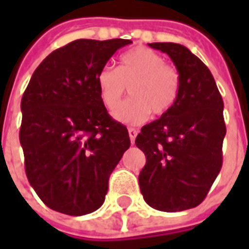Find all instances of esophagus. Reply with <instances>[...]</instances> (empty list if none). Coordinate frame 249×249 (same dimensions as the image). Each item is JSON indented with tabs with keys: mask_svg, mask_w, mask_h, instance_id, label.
<instances>
[{
	"mask_svg": "<svg viewBox=\"0 0 249 249\" xmlns=\"http://www.w3.org/2000/svg\"><path fill=\"white\" fill-rule=\"evenodd\" d=\"M128 133H129L130 142H132V144H133V142H135L136 136H137V133H139V130L135 129V128H129V129H128Z\"/></svg>",
	"mask_w": 249,
	"mask_h": 249,
	"instance_id": "obj_1",
	"label": "esophagus"
}]
</instances>
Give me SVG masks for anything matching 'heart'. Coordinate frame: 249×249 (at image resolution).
Instances as JSON below:
<instances>
[{
    "label": "heart",
    "mask_w": 249,
    "mask_h": 249,
    "mask_svg": "<svg viewBox=\"0 0 249 249\" xmlns=\"http://www.w3.org/2000/svg\"><path fill=\"white\" fill-rule=\"evenodd\" d=\"M98 94L105 108L113 110L129 87L130 98L120 105L114 117L124 124H141L168 113L181 89L178 69L168 65L159 53L144 46L133 48L120 57L117 68L105 65L96 77Z\"/></svg>",
    "instance_id": "heart-1"
}]
</instances>
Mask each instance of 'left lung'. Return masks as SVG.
Instances as JSON below:
<instances>
[{"label":"left lung","mask_w":249,"mask_h":249,"mask_svg":"<svg viewBox=\"0 0 249 249\" xmlns=\"http://www.w3.org/2000/svg\"><path fill=\"white\" fill-rule=\"evenodd\" d=\"M148 45L171 57L181 89L173 108L144 125L136 137L146 159L139 184L152 208L178 212L197 207L221 169L224 103L212 73L188 48L173 42Z\"/></svg>","instance_id":"8db88e82"}]
</instances>
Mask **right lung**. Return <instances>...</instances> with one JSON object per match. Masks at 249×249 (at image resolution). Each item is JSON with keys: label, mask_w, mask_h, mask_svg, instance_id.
Masks as SVG:
<instances>
[{"label": "right lung", "mask_w": 249, "mask_h": 249, "mask_svg": "<svg viewBox=\"0 0 249 249\" xmlns=\"http://www.w3.org/2000/svg\"><path fill=\"white\" fill-rule=\"evenodd\" d=\"M130 40H76L52 52L21 100L19 142L30 185L49 208L71 216L103 205L110 173L130 146L98 94V71Z\"/></svg>", "instance_id": "1"}]
</instances>
